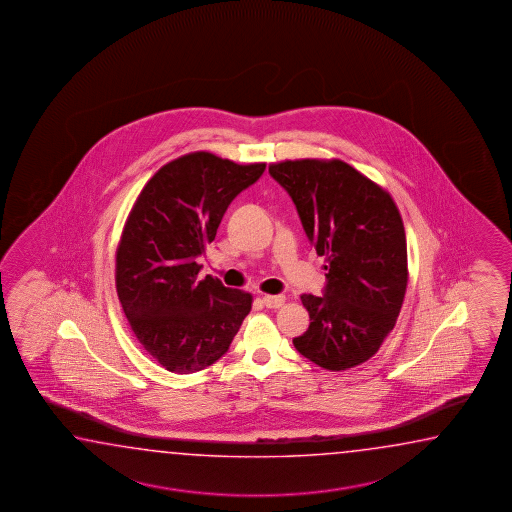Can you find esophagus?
<instances>
[{"instance_id": "34e87169", "label": "esophagus", "mask_w": 512, "mask_h": 512, "mask_svg": "<svg viewBox=\"0 0 512 512\" xmlns=\"http://www.w3.org/2000/svg\"><path fill=\"white\" fill-rule=\"evenodd\" d=\"M263 305L267 307V309H280L281 305L285 303V296L283 294H276V296H269V294H265L263 298Z\"/></svg>"}]
</instances>
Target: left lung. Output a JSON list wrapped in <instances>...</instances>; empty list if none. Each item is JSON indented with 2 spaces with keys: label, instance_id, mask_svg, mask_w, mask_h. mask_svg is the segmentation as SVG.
I'll return each mask as SVG.
<instances>
[{
  "label": "left lung",
  "instance_id": "left-lung-1",
  "mask_svg": "<svg viewBox=\"0 0 512 512\" xmlns=\"http://www.w3.org/2000/svg\"><path fill=\"white\" fill-rule=\"evenodd\" d=\"M303 231L327 258L323 296L301 294L311 325L292 343L327 371L369 360L394 329L407 289V240L387 192L340 160L274 163Z\"/></svg>",
  "mask_w": 512,
  "mask_h": 512
}]
</instances>
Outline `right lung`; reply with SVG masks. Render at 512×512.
<instances>
[{
    "instance_id": "obj_1",
    "label": "right lung",
    "mask_w": 512,
    "mask_h": 512,
    "mask_svg": "<svg viewBox=\"0 0 512 512\" xmlns=\"http://www.w3.org/2000/svg\"><path fill=\"white\" fill-rule=\"evenodd\" d=\"M265 163L238 165L211 152L167 163L143 187L116 254L121 307L143 349L167 371H203L229 351L251 312L249 292L198 280L205 245Z\"/></svg>"
}]
</instances>
